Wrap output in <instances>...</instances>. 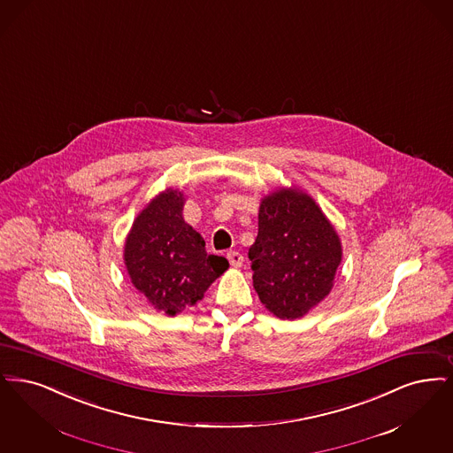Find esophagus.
I'll use <instances>...</instances> for the list:
<instances>
[{
	"instance_id": "1",
	"label": "esophagus",
	"mask_w": 453,
	"mask_h": 453,
	"mask_svg": "<svg viewBox=\"0 0 453 453\" xmlns=\"http://www.w3.org/2000/svg\"><path fill=\"white\" fill-rule=\"evenodd\" d=\"M226 258H228V262H230V265L232 267H242V264H243V256L240 254V252H235V250H230L228 254H226Z\"/></svg>"
}]
</instances>
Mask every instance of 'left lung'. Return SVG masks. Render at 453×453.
Masks as SVG:
<instances>
[{
    "mask_svg": "<svg viewBox=\"0 0 453 453\" xmlns=\"http://www.w3.org/2000/svg\"><path fill=\"white\" fill-rule=\"evenodd\" d=\"M342 256L332 221L306 191L279 186L260 199L249 258L267 311L280 319L308 315L334 289Z\"/></svg>",
    "mask_w": 453,
    "mask_h": 453,
    "instance_id": "left-lung-1",
    "label": "left lung"
}]
</instances>
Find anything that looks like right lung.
I'll return each instance as SVG.
<instances>
[{"instance_id":"right-lung-1","label":"right lung","mask_w":453,"mask_h":453,"mask_svg":"<svg viewBox=\"0 0 453 453\" xmlns=\"http://www.w3.org/2000/svg\"><path fill=\"white\" fill-rule=\"evenodd\" d=\"M184 203L179 189L160 191L134 219L123 247L130 282L167 316L197 304L230 267L225 257L208 254L203 236L184 221Z\"/></svg>"}]
</instances>
